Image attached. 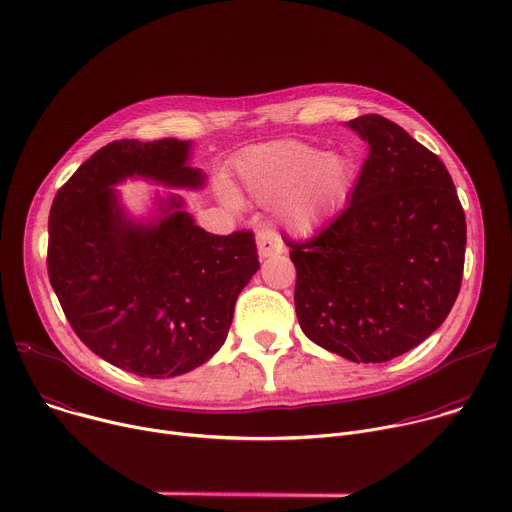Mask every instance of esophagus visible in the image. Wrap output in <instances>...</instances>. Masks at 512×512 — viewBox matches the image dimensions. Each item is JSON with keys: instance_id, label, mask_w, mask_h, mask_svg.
<instances>
[{"instance_id": "obj_1", "label": "esophagus", "mask_w": 512, "mask_h": 512, "mask_svg": "<svg viewBox=\"0 0 512 512\" xmlns=\"http://www.w3.org/2000/svg\"><path fill=\"white\" fill-rule=\"evenodd\" d=\"M257 251L259 257H271V255H279L283 251V241L279 237V233L275 229H261L257 233Z\"/></svg>"}]
</instances>
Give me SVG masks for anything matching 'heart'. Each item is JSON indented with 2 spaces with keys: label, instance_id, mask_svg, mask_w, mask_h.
I'll use <instances>...</instances> for the list:
<instances>
[{
  "label": "heart",
  "instance_id": "obj_1",
  "mask_svg": "<svg viewBox=\"0 0 512 512\" xmlns=\"http://www.w3.org/2000/svg\"><path fill=\"white\" fill-rule=\"evenodd\" d=\"M239 172L249 192L261 202H275L291 192L283 216L287 225L308 231L338 208L352 186V162L344 154H322L302 141H273L243 156Z\"/></svg>",
  "mask_w": 512,
  "mask_h": 512
}]
</instances>
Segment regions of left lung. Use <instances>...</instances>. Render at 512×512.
<instances>
[{"instance_id": "1", "label": "left lung", "mask_w": 512, "mask_h": 512, "mask_svg": "<svg viewBox=\"0 0 512 512\" xmlns=\"http://www.w3.org/2000/svg\"><path fill=\"white\" fill-rule=\"evenodd\" d=\"M369 141L350 204L318 235L285 239L304 334L352 362H387L433 334L462 285L466 216L444 162L403 127L362 115Z\"/></svg>"}]
</instances>
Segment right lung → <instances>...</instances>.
I'll return each mask as SVG.
<instances>
[{"label":"right lung","mask_w":512,"mask_h":512,"mask_svg":"<svg viewBox=\"0 0 512 512\" xmlns=\"http://www.w3.org/2000/svg\"><path fill=\"white\" fill-rule=\"evenodd\" d=\"M188 141L121 139L95 152L56 192L48 277L77 336L139 377H176L227 340L235 302L259 269L255 235L196 227L170 198L158 225H135L111 188L129 176L200 188Z\"/></svg>","instance_id":"1"}]
</instances>
